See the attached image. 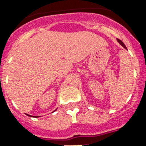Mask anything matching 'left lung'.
Returning a JSON list of instances; mask_svg holds the SVG:
<instances>
[{
  "label": "left lung",
  "instance_id": "8db88e82",
  "mask_svg": "<svg viewBox=\"0 0 146 146\" xmlns=\"http://www.w3.org/2000/svg\"><path fill=\"white\" fill-rule=\"evenodd\" d=\"M117 40H118V42H119V44H120L122 45V46H123V48H126V49H127V48H126L125 44H123V42L121 41L120 40H119V39H117Z\"/></svg>",
  "mask_w": 146,
  "mask_h": 146
}]
</instances>
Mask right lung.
<instances>
[{
    "label": "right lung",
    "instance_id": "right-lung-1",
    "mask_svg": "<svg viewBox=\"0 0 146 146\" xmlns=\"http://www.w3.org/2000/svg\"><path fill=\"white\" fill-rule=\"evenodd\" d=\"M28 116H30V115H28ZM35 117H38V116H35Z\"/></svg>",
    "mask_w": 146,
    "mask_h": 146
}]
</instances>
